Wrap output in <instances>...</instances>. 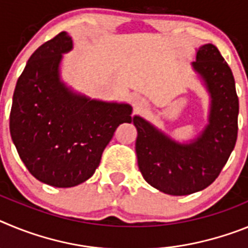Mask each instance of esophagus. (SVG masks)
Masks as SVG:
<instances>
[{
  "label": "esophagus",
  "instance_id": "obj_1",
  "mask_svg": "<svg viewBox=\"0 0 248 248\" xmlns=\"http://www.w3.org/2000/svg\"><path fill=\"white\" fill-rule=\"evenodd\" d=\"M133 107H134L135 110H143L146 108V100L143 97H137L133 98Z\"/></svg>",
  "mask_w": 248,
  "mask_h": 248
}]
</instances>
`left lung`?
Wrapping results in <instances>:
<instances>
[{"instance_id": "obj_1", "label": "left lung", "mask_w": 248, "mask_h": 248, "mask_svg": "<svg viewBox=\"0 0 248 248\" xmlns=\"http://www.w3.org/2000/svg\"><path fill=\"white\" fill-rule=\"evenodd\" d=\"M192 67L211 97L209 124L190 144L177 143L135 115L139 170L153 187L174 196L201 191L211 185L227 163L237 140L238 97L235 79L214 45L201 46Z\"/></svg>"}]
</instances>
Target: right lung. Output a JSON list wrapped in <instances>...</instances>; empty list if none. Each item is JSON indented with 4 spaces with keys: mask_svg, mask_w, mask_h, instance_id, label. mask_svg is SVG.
Instances as JSON below:
<instances>
[{
    "mask_svg": "<svg viewBox=\"0 0 248 248\" xmlns=\"http://www.w3.org/2000/svg\"><path fill=\"white\" fill-rule=\"evenodd\" d=\"M72 38L61 32L28 59L17 80L10 114L13 144L28 171L54 187L88 180L123 123H131L129 104L89 99L59 78L62 54Z\"/></svg>",
    "mask_w": 248,
    "mask_h": 248,
    "instance_id": "right-lung-1",
    "label": "right lung"
}]
</instances>
